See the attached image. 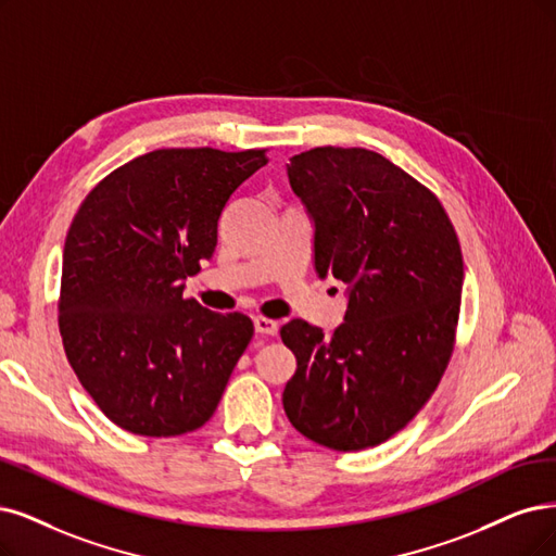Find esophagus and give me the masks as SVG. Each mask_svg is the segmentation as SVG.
<instances>
[{"instance_id":"1","label":"esophagus","mask_w":556,"mask_h":556,"mask_svg":"<svg viewBox=\"0 0 556 556\" xmlns=\"http://www.w3.org/2000/svg\"><path fill=\"white\" fill-rule=\"evenodd\" d=\"M254 330H256L258 334L275 337V334L279 332V325H277L275 320H270V318H265V316H256V318H254Z\"/></svg>"}]
</instances>
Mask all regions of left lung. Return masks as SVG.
Segmentation results:
<instances>
[{
	"label": "left lung",
	"mask_w": 556,
	"mask_h": 556,
	"mask_svg": "<svg viewBox=\"0 0 556 556\" xmlns=\"http://www.w3.org/2000/svg\"><path fill=\"white\" fill-rule=\"evenodd\" d=\"M286 167L314 217L316 273L348 283V309L330 337L300 318L281 327L298 359L283 409L312 442L362 451L413 421L446 371L460 242L440 199L380 153L318 147Z\"/></svg>",
	"instance_id": "8db88e82"
}]
</instances>
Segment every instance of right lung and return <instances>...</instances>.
Returning <instances> with one entry per match:
<instances>
[{"label": "right lung", "mask_w": 556, "mask_h": 556, "mask_svg": "<svg viewBox=\"0 0 556 556\" xmlns=\"http://www.w3.org/2000/svg\"><path fill=\"white\" fill-rule=\"evenodd\" d=\"M267 149H160L102 178L64 244L59 332L87 394L135 435L176 438L213 417L254 337L244 314L185 300L217 219Z\"/></svg>", "instance_id": "obj_1"}]
</instances>
